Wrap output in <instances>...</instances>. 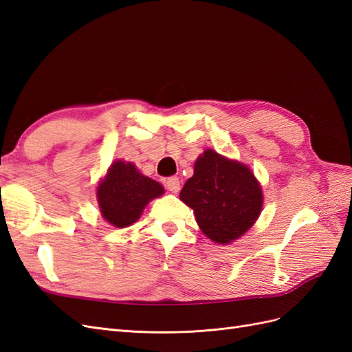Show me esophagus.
I'll return each mask as SVG.
<instances>
[{"label":"esophagus","mask_w":352,"mask_h":352,"mask_svg":"<svg viewBox=\"0 0 352 352\" xmlns=\"http://www.w3.org/2000/svg\"><path fill=\"white\" fill-rule=\"evenodd\" d=\"M166 188L170 190V192H173V194H176V192H179V189H180V180L177 179V177H168L167 180H166Z\"/></svg>","instance_id":"esophagus-1"}]
</instances>
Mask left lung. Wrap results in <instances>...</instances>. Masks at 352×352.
I'll return each instance as SVG.
<instances>
[{"instance_id": "8db88e82", "label": "left lung", "mask_w": 352, "mask_h": 352, "mask_svg": "<svg viewBox=\"0 0 352 352\" xmlns=\"http://www.w3.org/2000/svg\"><path fill=\"white\" fill-rule=\"evenodd\" d=\"M180 199L194 210L202 233L223 245L241 238L258 219L263 190L248 166L206 150Z\"/></svg>"}]
</instances>
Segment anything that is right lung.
<instances>
[{"instance_id": "add662e5", "label": "right lung", "mask_w": 352, "mask_h": 352, "mask_svg": "<svg viewBox=\"0 0 352 352\" xmlns=\"http://www.w3.org/2000/svg\"><path fill=\"white\" fill-rule=\"evenodd\" d=\"M164 188L144 176L133 163L114 162L98 184L97 199L102 217L116 228H127L141 217L145 206L162 197Z\"/></svg>"}]
</instances>
